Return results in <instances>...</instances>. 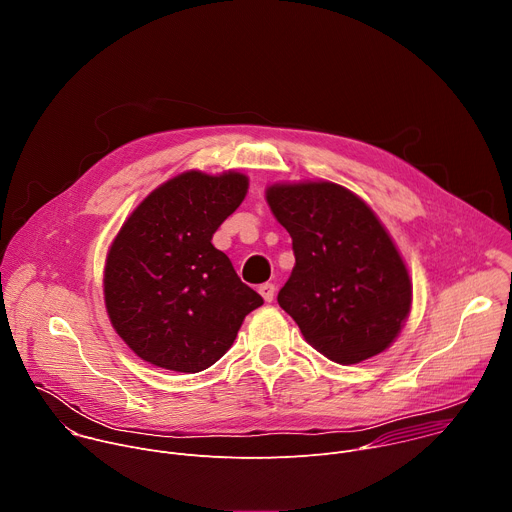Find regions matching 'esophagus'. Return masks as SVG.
<instances>
[{
	"mask_svg": "<svg viewBox=\"0 0 512 512\" xmlns=\"http://www.w3.org/2000/svg\"><path fill=\"white\" fill-rule=\"evenodd\" d=\"M259 294L263 296L265 302H273V298H275V285H273V283H263V285H259Z\"/></svg>",
	"mask_w": 512,
	"mask_h": 512,
	"instance_id": "1",
	"label": "esophagus"
}]
</instances>
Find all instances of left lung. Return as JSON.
<instances>
[{"label": "left lung", "mask_w": 512, "mask_h": 512, "mask_svg": "<svg viewBox=\"0 0 512 512\" xmlns=\"http://www.w3.org/2000/svg\"><path fill=\"white\" fill-rule=\"evenodd\" d=\"M267 202L296 255L279 306L334 362L383 352L409 314L411 281L375 212L332 182L275 184Z\"/></svg>", "instance_id": "obj_1"}]
</instances>
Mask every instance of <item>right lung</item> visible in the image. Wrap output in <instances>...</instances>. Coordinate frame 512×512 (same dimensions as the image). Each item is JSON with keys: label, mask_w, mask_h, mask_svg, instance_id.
I'll use <instances>...</instances> for the list:
<instances>
[{"label": "right lung", "mask_w": 512, "mask_h": 512, "mask_svg": "<svg viewBox=\"0 0 512 512\" xmlns=\"http://www.w3.org/2000/svg\"><path fill=\"white\" fill-rule=\"evenodd\" d=\"M237 172H186L145 198L115 237L105 265L113 328L145 362L200 373L221 358L263 304L212 235L247 194Z\"/></svg>", "instance_id": "right-lung-1"}]
</instances>
